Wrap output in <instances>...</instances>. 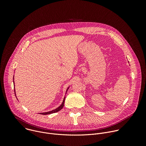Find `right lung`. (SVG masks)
<instances>
[{
    "label": "right lung",
    "mask_w": 146,
    "mask_h": 146,
    "mask_svg": "<svg viewBox=\"0 0 146 146\" xmlns=\"http://www.w3.org/2000/svg\"><path fill=\"white\" fill-rule=\"evenodd\" d=\"M69 88V87H68V89H67V90H66V92H67V91H68V90ZM14 92H15V88H14ZM65 100V97H64V100H63V102H62V103L61 104V105H60V106H59L58 108H57L56 109H54V110H52V111H48V112H45V113H40V114H43V115H47V114H52V113H56V112H58V111H60L62 108H63V107H64V106Z\"/></svg>",
    "instance_id": "add662e5"
}]
</instances>
